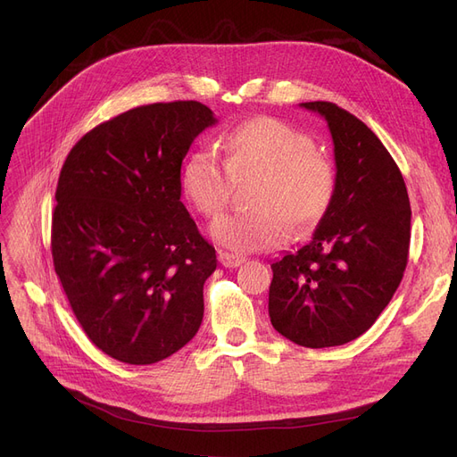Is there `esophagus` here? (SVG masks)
I'll return each instance as SVG.
<instances>
[{
    "label": "esophagus",
    "instance_id": "1",
    "mask_svg": "<svg viewBox=\"0 0 457 457\" xmlns=\"http://www.w3.org/2000/svg\"><path fill=\"white\" fill-rule=\"evenodd\" d=\"M217 257H219L220 265L227 267V269H237L244 262V259L240 255H234V253H228V252H219Z\"/></svg>",
    "mask_w": 457,
    "mask_h": 457
}]
</instances>
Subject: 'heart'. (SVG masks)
<instances>
[{
    "mask_svg": "<svg viewBox=\"0 0 457 457\" xmlns=\"http://www.w3.org/2000/svg\"><path fill=\"white\" fill-rule=\"evenodd\" d=\"M227 158L212 146H198L181 170L185 196L207 217L228 202L232 177L259 175L250 212L220 215L212 237L232 252H261L280 245L289 234L320 223L336 192L331 162L314 141L274 118H255L227 135Z\"/></svg>",
    "mask_w": 457,
    "mask_h": 457,
    "instance_id": "b5f03b06",
    "label": "heart"
}]
</instances>
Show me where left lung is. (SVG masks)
Wrapping results in <instances>:
<instances>
[{"mask_svg": "<svg viewBox=\"0 0 457 457\" xmlns=\"http://www.w3.org/2000/svg\"><path fill=\"white\" fill-rule=\"evenodd\" d=\"M334 141L336 192L311 242L274 261L269 316L301 347L345 345L371 328L403 280L410 200L389 150L364 121L334 103H301Z\"/></svg>", "mask_w": 457, "mask_h": 457, "instance_id": "1", "label": "left lung"}]
</instances>
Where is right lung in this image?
Masks as SVG:
<instances>
[{
  "label": "right lung",
  "instance_id": "obj_1",
  "mask_svg": "<svg viewBox=\"0 0 457 457\" xmlns=\"http://www.w3.org/2000/svg\"><path fill=\"white\" fill-rule=\"evenodd\" d=\"M215 123L198 101L137 106L81 137L61 170L54 272L91 343L120 362H160L202 324L217 257L181 202V165Z\"/></svg>",
  "mask_w": 457,
  "mask_h": 457
}]
</instances>
